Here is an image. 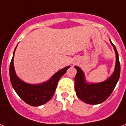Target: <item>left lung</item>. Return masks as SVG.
<instances>
[{
    "label": "left lung",
    "instance_id": "1",
    "mask_svg": "<svg viewBox=\"0 0 126 126\" xmlns=\"http://www.w3.org/2000/svg\"><path fill=\"white\" fill-rule=\"evenodd\" d=\"M116 54V65L114 72L110 77L103 82L97 83H87L84 73L79 67L75 66L77 74L75 76V91L77 96L83 102L91 105H96L107 100L113 91L118 82L120 74V64L118 54L115 46L109 39Z\"/></svg>",
    "mask_w": 126,
    "mask_h": 126
}]
</instances>
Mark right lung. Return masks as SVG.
<instances>
[{
    "mask_svg": "<svg viewBox=\"0 0 126 126\" xmlns=\"http://www.w3.org/2000/svg\"><path fill=\"white\" fill-rule=\"evenodd\" d=\"M17 47L13 52V58L10 65V77L12 87L19 96L26 104L32 106L43 105L52 98L58 81L61 76L65 74L70 66H66L56 72L46 82L37 85L29 84L19 79L15 73L13 65V58Z\"/></svg>",
    "mask_w": 126,
    "mask_h": 126,
    "instance_id": "obj_1",
    "label": "right lung"
}]
</instances>
